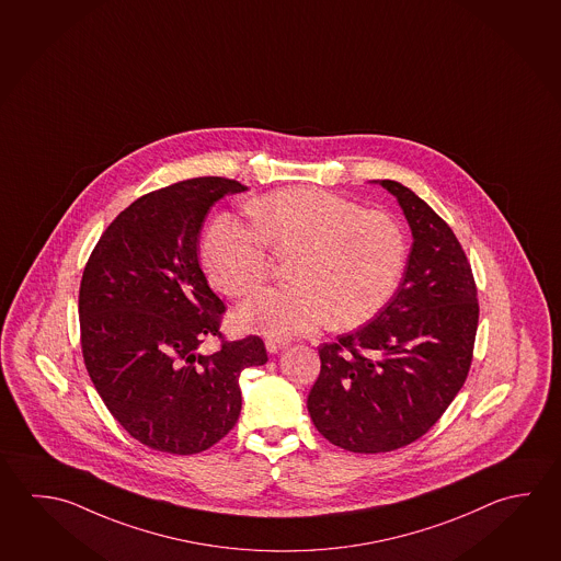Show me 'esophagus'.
Here are the masks:
<instances>
[{
  "label": "esophagus",
  "mask_w": 561,
  "mask_h": 561,
  "mask_svg": "<svg viewBox=\"0 0 561 561\" xmlns=\"http://www.w3.org/2000/svg\"><path fill=\"white\" fill-rule=\"evenodd\" d=\"M288 342L286 340H278V337H266L265 340V346L271 354H275V352H278L280 347H285Z\"/></svg>",
  "instance_id": "1"
}]
</instances>
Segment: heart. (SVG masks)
Instances as JSON below:
<instances>
[{"instance_id": "b5f03b06", "label": "heart", "mask_w": 561, "mask_h": 561, "mask_svg": "<svg viewBox=\"0 0 561 561\" xmlns=\"http://www.w3.org/2000/svg\"><path fill=\"white\" fill-rule=\"evenodd\" d=\"M247 211L253 225L221 215L205 233L202 263L219 293L243 296L265 283L268 249L296 253L295 285L263 288L239 308L247 330L296 336L330 318L334 327H359L396 295L408 263V237L396 215L318 187L278 190Z\"/></svg>"}]
</instances>
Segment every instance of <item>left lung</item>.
I'll list each match as a JSON object with an SVG mask.
<instances>
[{"label": "left lung", "instance_id": "obj_1", "mask_svg": "<svg viewBox=\"0 0 561 561\" xmlns=\"http://www.w3.org/2000/svg\"><path fill=\"white\" fill-rule=\"evenodd\" d=\"M379 184L413 233L403 280L371 322L320 344L308 396L314 427L352 453L423 437L465 386L479 327L477 283L453 229L405 185Z\"/></svg>", "mask_w": 561, "mask_h": 561}]
</instances>
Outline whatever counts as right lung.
I'll return each mask as SVG.
<instances>
[{
    "label": "right lung",
    "mask_w": 561,
    "mask_h": 561,
    "mask_svg": "<svg viewBox=\"0 0 561 561\" xmlns=\"http://www.w3.org/2000/svg\"><path fill=\"white\" fill-rule=\"evenodd\" d=\"M244 190L209 175L142 195L106 227L82 271L84 366L113 417L153 450L214 447L241 413V371L268 359L261 337L221 334L224 300L197 256L211 205ZM209 336L222 346L202 355Z\"/></svg>",
    "instance_id": "right-lung-1"
}]
</instances>
